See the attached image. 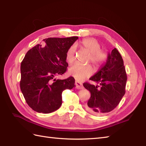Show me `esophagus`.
Returning <instances> with one entry per match:
<instances>
[{
	"label": "esophagus",
	"mask_w": 146,
	"mask_h": 146,
	"mask_svg": "<svg viewBox=\"0 0 146 146\" xmlns=\"http://www.w3.org/2000/svg\"><path fill=\"white\" fill-rule=\"evenodd\" d=\"M75 85H76V88L77 89H83V86L82 83L79 82H75Z\"/></svg>",
	"instance_id": "1"
}]
</instances>
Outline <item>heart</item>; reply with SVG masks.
I'll return each mask as SVG.
<instances>
[{"label":"heart","mask_w":146,"mask_h":146,"mask_svg":"<svg viewBox=\"0 0 146 146\" xmlns=\"http://www.w3.org/2000/svg\"><path fill=\"white\" fill-rule=\"evenodd\" d=\"M79 46L90 54L89 60L95 66H100L107 60V52L100 50L101 45L97 39L94 38L84 39L79 42ZM75 48L73 46H71L68 48L66 53V60L68 63H73L75 60ZM92 68L88 64L81 65L74 64L68 69L69 75L78 80H82L88 78L92 75Z\"/></svg>","instance_id":"b5f03b06"}]
</instances>
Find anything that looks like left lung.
I'll list each match as a JSON object with an SVG mask.
<instances>
[{"label":"left lung","instance_id":"8db88e82","mask_svg":"<svg viewBox=\"0 0 146 146\" xmlns=\"http://www.w3.org/2000/svg\"><path fill=\"white\" fill-rule=\"evenodd\" d=\"M127 79L123 59L114 48L108 52L106 63L90 78L97 85L83 83L91 94L85 107L86 110L97 115L113 110L125 95Z\"/></svg>","mask_w":146,"mask_h":146}]
</instances>
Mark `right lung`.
<instances>
[{
  "label": "right lung",
  "mask_w": 146,
  "mask_h": 146,
  "mask_svg": "<svg viewBox=\"0 0 146 146\" xmlns=\"http://www.w3.org/2000/svg\"><path fill=\"white\" fill-rule=\"evenodd\" d=\"M78 37L49 38L27 52L21 64V90L29 106L39 113H49L62 104V92L72 89L75 79L56 80L68 66L66 53Z\"/></svg>",
  "instance_id": "1"
}]
</instances>
